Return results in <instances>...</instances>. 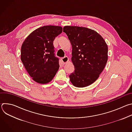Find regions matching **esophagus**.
Returning <instances> with one entry per match:
<instances>
[{
    "label": "esophagus",
    "instance_id": "obj_1",
    "mask_svg": "<svg viewBox=\"0 0 132 132\" xmlns=\"http://www.w3.org/2000/svg\"><path fill=\"white\" fill-rule=\"evenodd\" d=\"M62 62H63V65H65V64H66L68 61H69V59L68 57H67V56H65V57L62 58L61 59Z\"/></svg>",
    "mask_w": 132,
    "mask_h": 132
}]
</instances>
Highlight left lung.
<instances>
[{
  "label": "left lung",
  "mask_w": 132,
  "mask_h": 132,
  "mask_svg": "<svg viewBox=\"0 0 132 132\" xmlns=\"http://www.w3.org/2000/svg\"><path fill=\"white\" fill-rule=\"evenodd\" d=\"M72 46L71 61L75 71L69 75L75 87L83 88L99 78L108 61V47L103 37L95 30L77 26H65Z\"/></svg>",
  "instance_id": "8db88e82"
}]
</instances>
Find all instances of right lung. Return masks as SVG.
Segmentation results:
<instances>
[{"label": "right lung", "instance_id": "1", "mask_svg": "<svg viewBox=\"0 0 132 132\" xmlns=\"http://www.w3.org/2000/svg\"><path fill=\"white\" fill-rule=\"evenodd\" d=\"M62 31L60 26H43L33 31L23 42L21 60L32 79L37 83L50 82L59 69L53 41Z\"/></svg>", "mask_w": 132, "mask_h": 132}]
</instances>
